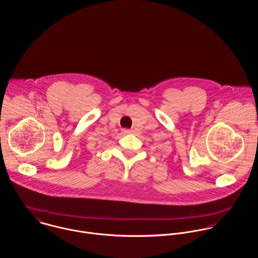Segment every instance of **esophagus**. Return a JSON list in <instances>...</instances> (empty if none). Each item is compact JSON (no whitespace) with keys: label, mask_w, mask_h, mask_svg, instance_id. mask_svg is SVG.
Instances as JSON below:
<instances>
[{"label":"esophagus","mask_w":258,"mask_h":258,"mask_svg":"<svg viewBox=\"0 0 258 258\" xmlns=\"http://www.w3.org/2000/svg\"><path fill=\"white\" fill-rule=\"evenodd\" d=\"M131 131L130 130H128V129H123V133H125V134H128V133H130Z\"/></svg>","instance_id":"esophagus-1"}]
</instances>
